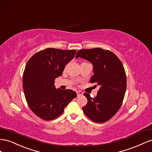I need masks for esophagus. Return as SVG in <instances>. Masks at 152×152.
I'll list each match as a JSON object with an SVG mask.
<instances>
[{"label": "esophagus", "instance_id": "34e87169", "mask_svg": "<svg viewBox=\"0 0 152 152\" xmlns=\"http://www.w3.org/2000/svg\"><path fill=\"white\" fill-rule=\"evenodd\" d=\"M76 93H77V96H80V95H83V92H81V91H77Z\"/></svg>", "mask_w": 152, "mask_h": 152}]
</instances>
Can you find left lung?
Masks as SVG:
<instances>
[{
	"label": "left lung",
	"mask_w": 152,
	"mask_h": 152,
	"mask_svg": "<svg viewBox=\"0 0 152 152\" xmlns=\"http://www.w3.org/2000/svg\"><path fill=\"white\" fill-rule=\"evenodd\" d=\"M78 57L92 63L94 75L90 83L100 86L94 98L84 94L88 102L82 109L94 122H105L116 113L124 100L127 79L123 65L113 52L100 48L80 50L76 56Z\"/></svg>",
	"instance_id": "8db88e82"
}]
</instances>
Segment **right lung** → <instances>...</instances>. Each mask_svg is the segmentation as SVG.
I'll list each match as a JSON object with an SVG mask.
<instances>
[{
	"label": "right lung",
	"instance_id": "1",
	"mask_svg": "<svg viewBox=\"0 0 152 152\" xmlns=\"http://www.w3.org/2000/svg\"><path fill=\"white\" fill-rule=\"evenodd\" d=\"M76 50L47 48L34 54L26 65L23 88L26 101L34 113L45 120L57 118L76 97L70 89L56 88L55 80L61 76Z\"/></svg>",
	"mask_w": 152,
	"mask_h": 152
}]
</instances>
